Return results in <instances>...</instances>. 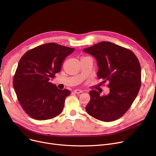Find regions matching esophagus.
<instances>
[{
	"label": "esophagus",
	"instance_id": "1",
	"mask_svg": "<svg viewBox=\"0 0 156 156\" xmlns=\"http://www.w3.org/2000/svg\"><path fill=\"white\" fill-rule=\"evenodd\" d=\"M74 92L76 93V94H80L82 92H83V90H80V89H76L74 90Z\"/></svg>",
	"mask_w": 156,
	"mask_h": 156
}]
</instances>
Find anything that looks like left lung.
<instances>
[{
	"mask_svg": "<svg viewBox=\"0 0 156 156\" xmlns=\"http://www.w3.org/2000/svg\"><path fill=\"white\" fill-rule=\"evenodd\" d=\"M83 51L92 55L98 67L97 76L108 81L110 92L100 96L90 90V100L85 107L92 117L110 122L122 117L130 108L141 87V69L133 52L116 44L102 41Z\"/></svg>",
	"mask_w": 156,
	"mask_h": 156,
	"instance_id": "8db88e82",
	"label": "left lung"
}]
</instances>
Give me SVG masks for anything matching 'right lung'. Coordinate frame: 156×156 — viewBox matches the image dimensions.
<instances>
[{
    "instance_id": "add662e5",
    "label": "right lung",
    "mask_w": 156,
    "mask_h": 156,
    "mask_svg": "<svg viewBox=\"0 0 156 156\" xmlns=\"http://www.w3.org/2000/svg\"><path fill=\"white\" fill-rule=\"evenodd\" d=\"M74 49L49 43L30 49L21 58L13 85L20 104L32 118L49 119L62 112L71 92L59 89L50 80L60 72L65 59Z\"/></svg>"
}]
</instances>
